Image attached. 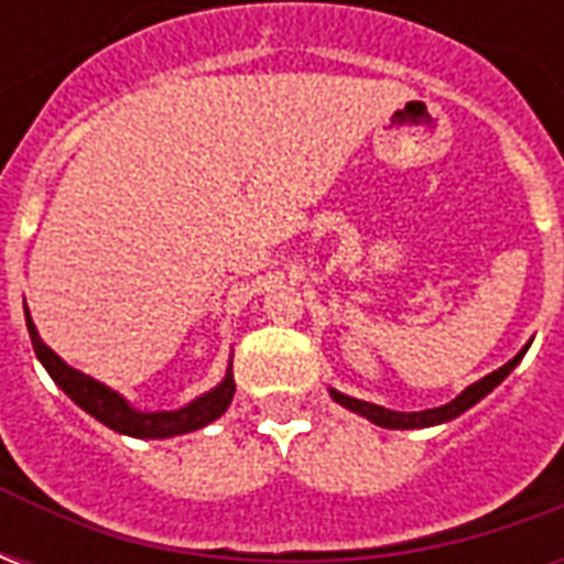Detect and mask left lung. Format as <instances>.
I'll return each instance as SVG.
<instances>
[{
  "mask_svg": "<svg viewBox=\"0 0 564 564\" xmlns=\"http://www.w3.org/2000/svg\"><path fill=\"white\" fill-rule=\"evenodd\" d=\"M529 344H525V347H522L520 354L513 356L510 362L496 368L492 375H486V378H480L477 383H471V387H465L453 402L441 404V408H429V411H411V414H404V411H390V408H380V404L362 402V399H354V395H344V392L332 390V387H329V395L335 399V402L341 404V408H347V411H354V414L359 416H366V420H371V423L380 425V429H429V425H441V423H449V420H456V416L465 414V411L474 408L480 399H486V395L496 390L501 380L508 378L513 368L520 366V359L525 356V350H529Z\"/></svg>",
  "mask_w": 564,
  "mask_h": 564,
  "instance_id": "8db88e82",
  "label": "left lung"
}]
</instances>
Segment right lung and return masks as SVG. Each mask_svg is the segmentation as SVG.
I'll return each instance as SVG.
<instances>
[{
  "label": "right lung",
  "mask_w": 564,
  "mask_h": 564,
  "mask_svg": "<svg viewBox=\"0 0 564 564\" xmlns=\"http://www.w3.org/2000/svg\"><path fill=\"white\" fill-rule=\"evenodd\" d=\"M23 311H26V329H30L32 350L39 356V362L47 368V375L54 378V383L59 390L66 392L72 402L78 404L80 411H87L90 416H96L99 423L115 429L120 435L129 437H174L186 435V432H196V429H205L208 423H214L217 416L226 414V408L232 404L235 395V378H232V362L226 368V378L214 387V390L202 392L193 402L177 408V411H139L120 395L111 387H105L102 380L84 375L78 368H72L68 362H63L59 356L42 341V335L35 329V323L30 317V307L23 302Z\"/></svg>",
  "instance_id": "1"
}]
</instances>
